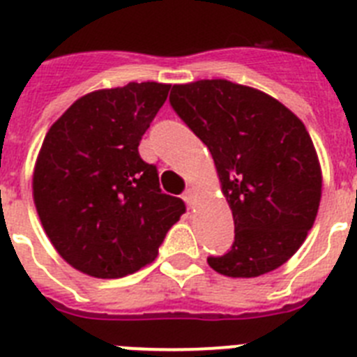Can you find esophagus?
I'll return each mask as SVG.
<instances>
[{"label": "esophagus", "instance_id": "esophagus-1", "mask_svg": "<svg viewBox=\"0 0 357 357\" xmlns=\"http://www.w3.org/2000/svg\"><path fill=\"white\" fill-rule=\"evenodd\" d=\"M196 197H197V194L194 188H187V190H185V194H183V199L187 201L188 204L196 203Z\"/></svg>", "mask_w": 357, "mask_h": 357}]
</instances>
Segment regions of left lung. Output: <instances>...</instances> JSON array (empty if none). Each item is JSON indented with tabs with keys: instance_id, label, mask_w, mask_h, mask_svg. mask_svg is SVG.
<instances>
[{
	"instance_id": "left-lung-1",
	"label": "left lung",
	"mask_w": 357,
	"mask_h": 357,
	"mask_svg": "<svg viewBox=\"0 0 357 357\" xmlns=\"http://www.w3.org/2000/svg\"><path fill=\"white\" fill-rule=\"evenodd\" d=\"M170 105L208 147L234 215V246L208 257L210 268L231 278L280 268L321 199V167L302 120L264 91L225 79L174 84Z\"/></svg>"
}]
</instances>
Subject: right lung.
I'll list each match as a JSON object with an SVG mask.
<instances>
[{
    "label": "right lung",
    "instance_id": "add662e5",
    "mask_svg": "<svg viewBox=\"0 0 357 357\" xmlns=\"http://www.w3.org/2000/svg\"><path fill=\"white\" fill-rule=\"evenodd\" d=\"M169 89L129 82L91 91L46 132L33 203L59 255L89 277L122 278L153 262L185 213L179 197L161 194L156 167L138 153Z\"/></svg>",
    "mask_w": 357,
    "mask_h": 357
}]
</instances>
